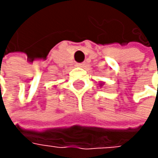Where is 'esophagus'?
Listing matches in <instances>:
<instances>
[{"label": "esophagus", "instance_id": "esophagus-1", "mask_svg": "<svg viewBox=\"0 0 158 158\" xmlns=\"http://www.w3.org/2000/svg\"><path fill=\"white\" fill-rule=\"evenodd\" d=\"M85 64H86L85 62H81V63H77V66H80V67H84Z\"/></svg>", "mask_w": 158, "mask_h": 158}]
</instances>
